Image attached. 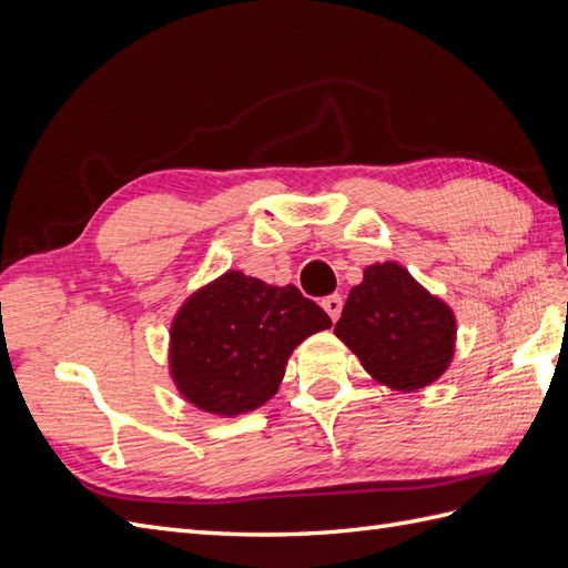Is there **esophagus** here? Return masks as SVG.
Instances as JSON below:
<instances>
[{
	"mask_svg": "<svg viewBox=\"0 0 568 568\" xmlns=\"http://www.w3.org/2000/svg\"><path fill=\"white\" fill-rule=\"evenodd\" d=\"M322 307L326 311V315L332 317V322H336V320H338V315H341L343 301H341V296H338V294H332V296H326V298L322 301Z\"/></svg>",
	"mask_w": 568,
	"mask_h": 568,
	"instance_id": "1",
	"label": "esophagus"
}]
</instances>
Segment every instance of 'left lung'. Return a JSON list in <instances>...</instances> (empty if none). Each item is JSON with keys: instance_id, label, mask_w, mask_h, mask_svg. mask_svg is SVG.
<instances>
[{"instance_id": "1", "label": "left lung", "mask_w": 568, "mask_h": 568, "mask_svg": "<svg viewBox=\"0 0 568 568\" xmlns=\"http://www.w3.org/2000/svg\"><path fill=\"white\" fill-rule=\"evenodd\" d=\"M334 334L374 382L412 393L432 386L450 367L457 320L453 307L428 294L403 265L386 261L365 267Z\"/></svg>"}]
</instances>
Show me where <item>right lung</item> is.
I'll use <instances>...</instances> for the list:
<instances>
[{"label": "right lung", "instance_id": "obj_1", "mask_svg": "<svg viewBox=\"0 0 568 568\" xmlns=\"http://www.w3.org/2000/svg\"><path fill=\"white\" fill-rule=\"evenodd\" d=\"M332 326L294 284L227 270L189 296L170 324V376L186 403L220 417L265 405L296 346Z\"/></svg>", "mask_w": 568, "mask_h": 568}]
</instances>
